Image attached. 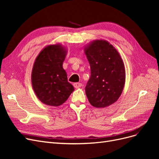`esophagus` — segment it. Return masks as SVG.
<instances>
[{
  "instance_id": "esophagus-1",
  "label": "esophagus",
  "mask_w": 159,
  "mask_h": 159,
  "mask_svg": "<svg viewBox=\"0 0 159 159\" xmlns=\"http://www.w3.org/2000/svg\"><path fill=\"white\" fill-rule=\"evenodd\" d=\"M74 86L75 88H81V86H82V84H81V83H74Z\"/></svg>"
}]
</instances>
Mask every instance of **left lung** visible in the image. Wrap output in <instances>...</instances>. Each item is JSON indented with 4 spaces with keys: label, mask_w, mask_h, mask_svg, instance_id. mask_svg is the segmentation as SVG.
Instances as JSON below:
<instances>
[{
    "label": "left lung",
    "mask_w": 159,
    "mask_h": 159,
    "mask_svg": "<svg viewBox=\"0 0 159 159\" xmlns=\"http://www.w3.org/2000/svg\"><path fill=\"white\" fill-rule=\"evenodd\" d=\"M91 68L85 87L89 103L104 108L116 102L125 83V69L119 53L105 40H95L84 47Z\"/></svg>",
    "instance_id": "obj_1"
}]
</instances>
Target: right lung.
Here are the masks:
<instances>
[{"label":"right lung","mask_w":159,"mask_h":159,"mask_svg":"<svg viewBox=\"0 0 159 159\" xmlns=\"http://www.w3.org/2000/svg\"><path fill=\"white\" fill-rule=\"evenodd\" d=\"M67 52L61 44L48 45L41 50L33 65V89L40 102L50 106L62 105L74 90L63 68Z\"/></svg>","instance_id":"right-lung-1"}]
</instances>
